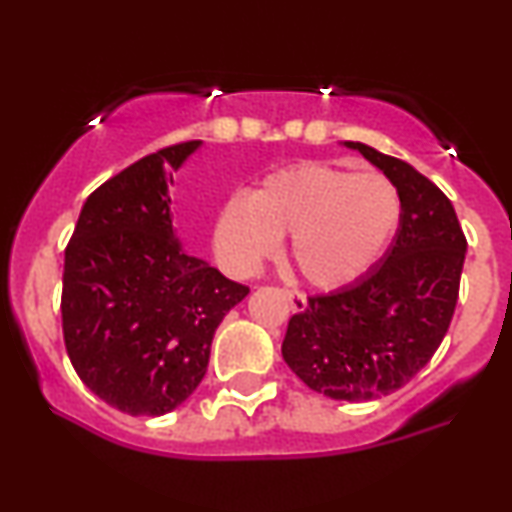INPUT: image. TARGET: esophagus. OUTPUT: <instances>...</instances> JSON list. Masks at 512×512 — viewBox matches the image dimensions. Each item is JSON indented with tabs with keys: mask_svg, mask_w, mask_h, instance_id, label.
I'll return each mask as SVG.
<instances>
[{
	"mask_svg": "<svg viewBox=\"0 0 512 512\" xmlns=\"http://www.w3.org/2000/svg\"><path fill=\"white\" fill-rule=\"evenodd\" d=\"M283 298L288 300V307H291V312H305L307 300H305L303 293L291 291V288H283Z\"/></svg>",
	"mask_w": 512,
	"mask_h": 512,
	"instance_id": "esophagus-1",
	"label": "esophagus"
}]
</instances>
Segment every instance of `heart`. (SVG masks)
Wrapping results in <instances>:
<instances>
[{"label":"heart","instance_id":"heart-1","mask_svg":"<svg viewBox=\"0 0 512 512\" xmlns=\"http://www.w3.org/2000/svg\"><path fill=\"white\" fill-rule=\"evenodd\" d=\"M403 202L381 174L305 162L264 176L245 197L219 207L212 248L224 272L250 276L291 236L288 255L315 288L334 291L360 279L398 231Z\"/></svg>","mask_w":512,"mask_h":512}]
</instances>
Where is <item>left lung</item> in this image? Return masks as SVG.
<instances>
[{
	"mask_svg": "<svg viewBox=\"0 0 512 512\" xmlns=\"http://www.w3.org/2000/svg\"><path fill=\"white\" fill-rule=\"evenodd\" d=\"M384 171L403 214L386 255L353 286L307 298L283 360L312 391L365 403L389 396L432 360L458 303L467 240L446 195L403 159L343 143Z\"/></svg>",
	"mask_w": 512,
	"mask_h": 512,
	"instance_id": "8db88e82",
	"label": "left lung"
}]
</instances>
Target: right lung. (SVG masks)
<instances>
[{
	"mask_svg": "<svg viewBox=\"0 0 512 512\" xmlns=\"http://www.w3.org/2000/svg\"><path fill=\"white\" fill-rule=\"evenodd\" d=\"M200 145L164 147L102 183L64 255L71 365L97 398L133 417L166 415L200 386L214 331L250 293L176 236L171 171Z\"/></svg>",
	"mask_w": 512,
	"mask_h": 512,
	"instance_id": "1",
	"label": "right lung"
}]
</instances>
